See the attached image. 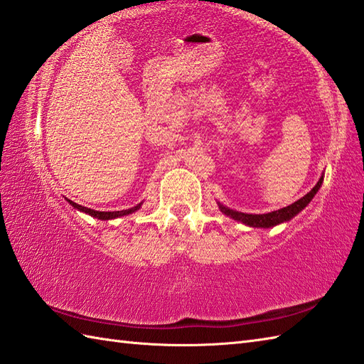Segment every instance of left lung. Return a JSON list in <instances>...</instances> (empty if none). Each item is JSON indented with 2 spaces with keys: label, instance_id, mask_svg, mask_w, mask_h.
I'll list each match as a JSON object with an SVG mask.
<instances>
[{
  "label": "left lung",
  "instance_id": "obj_1",
  "mask_svg": "<svg viewBox=\"0 0 364 364\" xmlns=\"http://www.w3.org/2000/svg\"><path fill=\"white\" fill-rule=\"evenodd\" d=\"M322 181H324V176H321V179L318 181V183L314 185V187H313L309 193H306V195H305L304 198L296 200V203H293L291 205L284 207V208H280V210H276V212H271V213L250 215V213H243V212H237V210L228 208V207L221 205L220 203H218V205H220L221 212H223L224 215L230 216L232 220L240 221V223H243V224H246V225H250V228H263V229H268V228H274V225H277V224L287 223V221L291 220V218H294L299 212H302V210L310 204V200L313 199L314 195H316L318 190L321 188Z\"/></svg>",
  "mask_w": 364,
  "mask_h": 364
}]
</instances>
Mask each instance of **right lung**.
<instances>
[{"mask_svg":"<svg viewBox=\"0 0 364 364\" xmlns=\"http://www.w3.org/2000/svg\"><path fill=\"white\" fill-rule=\"evenodd\" d=\"M68 203H70L73 207H75V208L80 210V212H84V213L90 215V216H93V218H98V220H102V221L115 220V218H119V216H126V215H129V213L136 212V210H139V208L141 207V204H139V205H135V207H132V208L119 210V212H98V210H93V208H88V207H82V205H79V204H76V203H73V200H70V199H68Z\"/></svg>","mask_w":364,"mask_h":364,"instance_id":"obj_1","label":"right lung"}]
</instances>
